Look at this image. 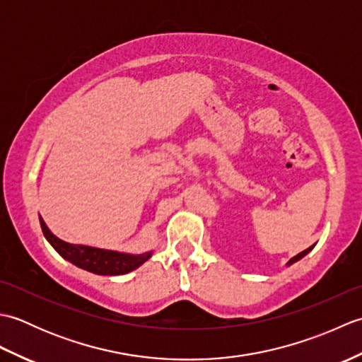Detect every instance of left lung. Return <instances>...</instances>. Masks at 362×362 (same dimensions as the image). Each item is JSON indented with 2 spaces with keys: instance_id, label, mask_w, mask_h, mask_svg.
Listing matches in <instances>:
<instances>
[{
  "instance_id": "1",
  "label": "left lung",
  "mask_w": 362,
  "mask_h": 362,
  "mask_svg": "<svg viewBox=\"0 0 362 362\" xmlns=\"http://www.w3.org/2000/svg\"><path fill=\"white\" fill-rule=\"evenodd\" d=\"M311 249H313V245H311V247H308V249H306V250H303V252H300V253H298V255H296L294 258H291V259H289V263H288V264H292V263H296V261H298L300 258H303V257L306 255V253H308V252H310Z\"/></svg>"
}]
</instances>
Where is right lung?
<instances>
[{
  "label": "right lung",
  "instance_id": "add662e5",
  "mask_svg": "<svg viewBox=\"0 0 362 362\" xmlns=\"http://www.w3.org/2000/svg\"><path fill=\"white\" fill-rule=\"evenodd\" d=\"M42 232L46 240L52 245L60 257L70 261L78 267L86 269L88 272L98 275H122L134 271L138 266H141L146 259L151 257V253H141V255H129V253H119L112 250H103L88 247V245H76L68 244L57 236H54L48 227L45 226L40 218Z\"/></svg>",
  "mask_w": 362,
  "mask_h": 362
}]
</instances>
